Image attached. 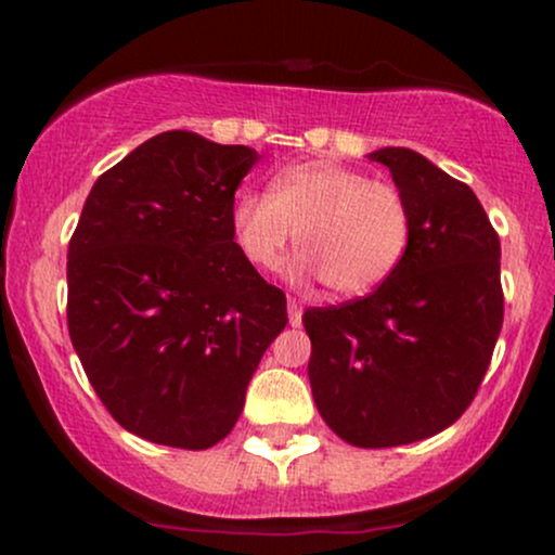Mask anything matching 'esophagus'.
Listing matches in <instances>:
<instances>
[{
	"instance_id": "1",
	"label": "esophagus",
	"mask_w": 555,
	"mask_h": 555,
	"mask_svg": "<svg viewBox=\"0 0 555 555\" xmlns=\"http://www.w3.org/2000/svg\"><path fill=\"white\" fill-rule=\"evenodd\" d=\"M302 323V305L295 297H289V326H299Z\"/></svg>"
}]
</instances>
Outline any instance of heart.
<instances>
[{
	"label": "heart",
	"instance_id": "obj_1",
	"mask_svg": "<svg viewBox=\"0 0 555 555\" xmlns=\"http://www.w3.org/2000/svg\"><path fill=\"white\" fill-rule=\"evenodd\" d=\"M412 216L393 184L373 182L334 162L279 169L271 193L242 190L232 203V234L242 256L273 271L295 240L289 276L318 282L339 297H360L391 276L410 245Z\"/></svg>",
	"mask_w": 555,
	"mask_h": 555
}]
</instances>
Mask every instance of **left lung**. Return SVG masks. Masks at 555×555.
Masks as SVG:
<instances>
[{
  "mask_svg": "<svg viewBox=\"0 0 555 555\" xmlns=\"http://www.w3.org/2000/svg\"><path fill=\"white\" fill-rule=\"evenodd\" d=\"M384 164L412 216L404 258L373 295L302 315L321 417L362 449L415 443L462 417L503 323L501 242L467 184L410 149Z\"/></svg>",
  "mask_w": 555,
  "mask_h": 555,
  "instance_id": "left-lung-1",
  "label": "left lung"
}]
</instances>
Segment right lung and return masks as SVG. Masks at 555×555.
<instances>
[{
	"instance_id": "obj_1",
	"label": "right lung",
	"mask_w": 555,
	"mask_h": 555,
	"mask_svg": "<svg viewBox=\"0 0 555 555\" xmlns=\"http://www.w3.org/2000/svg\"><path fill=\"white\" fill-rule=\"evenodd\" d=\"M256 162L247 145L162 132L95 180L69 240V339L112 417L151 443L227 438L286 326L284 292L232 234Z\"/></svg>"
}]
</instances>
